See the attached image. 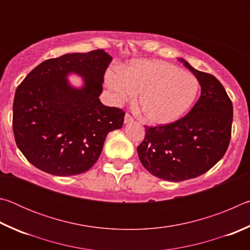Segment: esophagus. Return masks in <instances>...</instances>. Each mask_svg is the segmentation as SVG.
<instances>
[{
    "label": "esophagus",
    "instance_id": "obj_1",
    "mask_svg": "<svg viewBox=\"0 0 250 250\" xmlns=\"http://www.w3.org/2000/svg\"><path fill=\"white\" fill-rule=\"evenodd\" d=\"M133 121V118L131 117L129 113H125V124H130V122H132Z\"/></svg>",
    "mask_w": 250,
    "mask_h": 250
}]
</instances>
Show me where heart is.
<instances>
[{
  "label": "heart",
  "instance_id": "heart-1",
  "mask_svg": "<svg viewBox=\"0 0 250 250\" xmlns=\"http://www.w3.org/2000/svg\"><path fill=\"white\" fill-rule=\"evenodd\" d=\"M105 82L117 103L129 101L139 93L138 111L152 125H167L180 119L198 92L195 76L156 59L132 62L125 73L109 70Z\"/></svg>",
  "mask_w": 250,
  "mask_h": 250
}]
</instances>
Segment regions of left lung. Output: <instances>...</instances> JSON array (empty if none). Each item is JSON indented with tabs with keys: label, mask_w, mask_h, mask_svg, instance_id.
<instances>
[{
	"label": "left lung",
	"mask_w": 250,
	"mask_h": 250,
	"mask_svg": "<svg viewBox=\"0 0 250 250\" xmlns=\"http://www.w3.org/2000/svg\"><path fill=\"white\" fill-rule=\"evenodd\" d=\"M201 96L188 115L172 124L146 125V137L138 146L142 166L159 179L181 182L210 170L229 146L232 104L225 88L213 75L194 69Z\"/></svg>",
	"instance_id": "8db88e82"
}]
</instances>
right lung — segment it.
Wrapping results in <instances>:
<instances>
[{
    "label": "right lung",
    "mask_w": 250,
    "mask_h": 250,
    "mask_svg": "<svg viewBox=\"0 0 250 250\" xmlns=\"http://www.w3.org/2000/svg\"><path fill=\"white\" fill-rule=\"evenodd\" d=\"M112 57L103 49L47 59L15 91L16 146L34 167L58 176L87 172L99 159L105 137L124 125L125 111L100 103L104 76ZM84 78L74 88L65 78Z\"/></svg>",
    "instance_id": "right-lung-1"
}]
</instances>
